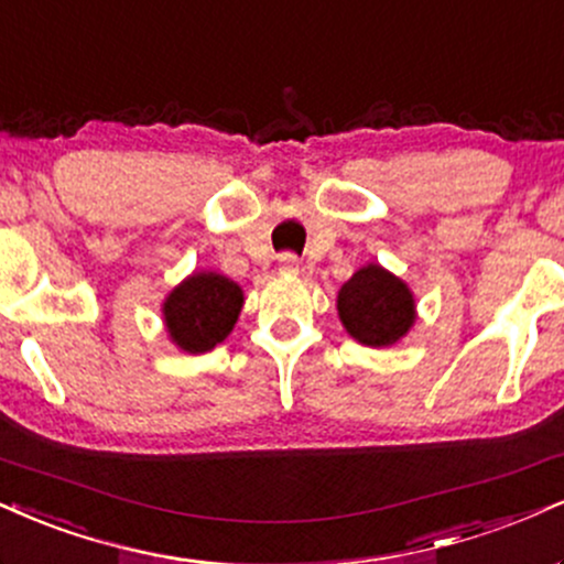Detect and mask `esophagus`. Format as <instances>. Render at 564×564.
I'll use <instances>...</instances> for the list:
<instances>
[{"label": "esophagus", "instance_id": "34e87169", "mask_svg": "<svg viewBox=\"0 0 564 564\" xmlns=\"http://www.w3.org/2000/svg\"><path fill=\"white\" fill-rule=\"evenodd\" d=\"M301 271V261L293 253L280 256V274H297Z\"/></svg>", "mask_w": 564, "mask_h": 564}]
</instances>
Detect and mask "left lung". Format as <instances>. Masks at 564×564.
Masks as SVG:
<instances>
[{"label": "left lung", "instance_id": "1", "mask_svg": "<svg viewBox=\"0 0 564 564\" xmlns=\"http://www.w3.org/2000/svg\"><path fill=\"white\" fill-rule=\"evenodd\" d=\"M337 316L361 346L386 348L399 343L416 319L406 282L377 263L361 267L337 293Z\"/></svg>", "mask_w": 564, "mask_h": 564}]
</instances>
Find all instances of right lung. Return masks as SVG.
Returning <instances> with one entry per match:
<instances>
[{
  "label": "right lung",
  "instance_id": "obj_1",
  "mask_svg": "<svg viewBox=\"0 0 564 564\" xmlns=\"http://www.w3.org/2000/svg\"><path fill=\"white\" fill-rule=\"evenodd\" d=\"M242 290L216 271H195L171 290L163 303V322L171 343L187 354H205L235 329L242 311Z\"/></svg>",
  "mask_w": 564,
  "mask_h": 564
}]
</instances>
